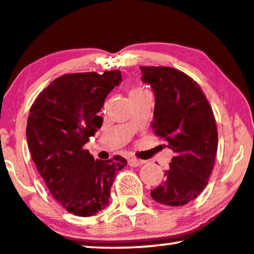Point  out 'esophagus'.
<instances>
[{"label":"esophagus","mask_w":254,"mask_h":254,"mask_svg":"<svg viewBox=\"0 0 254 254\" xmlns=\"http://www.w3.org/2000/svg\"><path fill=\"white\" fill-rule=\"evenodd\" d=\"M142 164H145V161L143 160H139V159H135V158L128 159V165L132 166V167H139V166H141Z\"/></svg>","instance_id":"34e87169"}]
</instances>
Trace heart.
<instances>
[{
    "label": "heart",
    "instance_id": "1",
    "mask_svg": "<svg viewBox=\"0 0 254 254\" xmlns=\"http://www.w3.org/2000/svg\"><path fill=\"white\" fill-rule=\"evenodd\" d=\"M143 92H147V89L142 88V87H136V88H133L132 90H130L129 95L132 96V95H134V94H139V93H143Z\"/></svg>",
    "mask_w": 254,
    "mask_h": 254
}]
</instances>
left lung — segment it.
I'll list each match as a JSON object with an SVG mask.
<instances>
[{
	"mask_svg": "<svg viewBox=\"0 0 254 254\" xmlns=\"http://www.w3.org/2000/svg\"><path fill=\"white\" fill-rule=\"evenodd\" d=\"M154 92L152 127L174 152L165 181L151 190L156 202L184 206L207 186L218 148L213 111L192 77L171 67H140Z\"/></svg>",
	"mask_w": 254,
	"mask_h": 254,
	"instance_id": "obj_1",
	"label": "left lung"
}]
</instances>
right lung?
<instances>
[{
    "instance_id": "obj_1",
    "label": "right lung",
    "mask_w": 254,
    "mask_h": 254,
    "mask_svg": "<svg viewBox=\"0 0 254 254\" xmlns=\"http://www.w3.org/2000/svg\"><path fill=\"white\" fill-rule=\"evenodd\" d=\"M120 70L75 73L55 79L39 94L27 121V143L37 172L58 202L79 217L108 206L120 155L94 160L84 145L101 128L106 98L122 81Z\"/></svg>"
}]
</instances>
